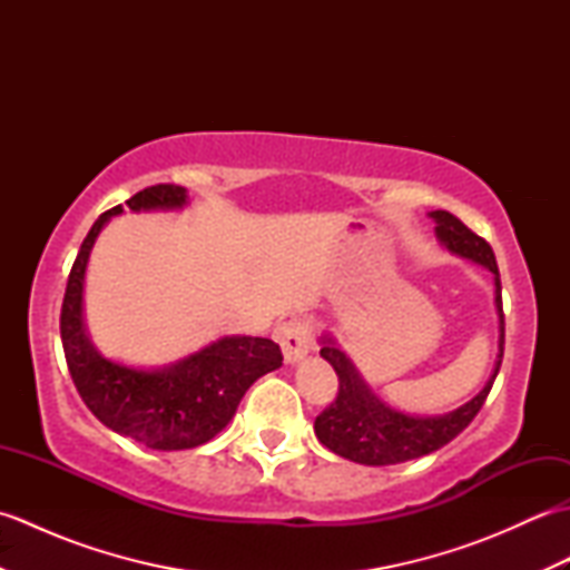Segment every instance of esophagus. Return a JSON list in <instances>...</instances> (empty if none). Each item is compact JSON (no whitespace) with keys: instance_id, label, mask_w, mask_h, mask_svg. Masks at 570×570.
I'll list each match as a JSON object with an SVG mask.
<instances>
[{"instance_id":"1","label":"esophagus","mask_w":570,"mask_h":570,"mask_svg":"<svg viewBox=\"0 0 570 570\" xmlns=\"http://www.w3.org/2000/svg\"><path fill=\"white\" fill-rule=\"evenodd\" d=\"M276 337H278V343H282L286 362L304 360V355L313 345L311 323L304 318H294V321H286L284 325H278Z\"/></svg>"}]
</instances>
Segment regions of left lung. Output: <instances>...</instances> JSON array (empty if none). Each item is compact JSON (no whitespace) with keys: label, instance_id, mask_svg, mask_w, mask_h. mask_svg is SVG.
<instances>
[{"label":"left lung","instance_id":"1","mask_svg":"<svg viewBox=\"0 0 570 570\" xmlns=\"http://www.w3.org/2000/svg\"><path fill=\"white\" fill-rule=\"evenodd\" d=\"M431 217L435 220V235L443 245L478 262L494 274V286H498V296L494 304L500 311V357L498 367L490 382L485 384L475 399L468 404L451 411L445 416H409L386 406L382 399L370 392V386L360 380L353 362L345 357V353L335 347L331 337H325L321 347V357L328 360L335 374H337V394L333 402L325 406L316 416L318 441L333 451L335 455L353 460L360 465H396L406 463L421 455H429L439 451L445 443H451L460 431L468 429V423L478 416V411L485 404V399L492 390L494 377H498L502 355H504V311H502V284H500V269L494 262V252L480 235L472 233L468 225L458 220L455 215L448 210H433Z\"/></svg>","mask_w":570,"mask_h":570}]
</instances>
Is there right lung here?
<instances>
[{
  "mask_svg": "<svg viewBox=\"0 0 570 570\" xmlns=\"http://www.w3.org/2000/svg\"><path fill=\"white\" fill-rule=\"evenodd\" d=\"M186 188L156 184L131 196V210L180 208ZM122 205L102 213L82 239L68 274L60 308V341L72 384L107 429L154 451H184L208 443L235 416L239 399L262 374L282 367V350L269 337L233 335L166 370L144 372L105 360L82 328V278L95 237Z\"/></svg>",
  "mask_w": 570,
  "mask_h": 570,
  "instance_id": "add662e5",
  "label": "right lung"
}]
</instances>
